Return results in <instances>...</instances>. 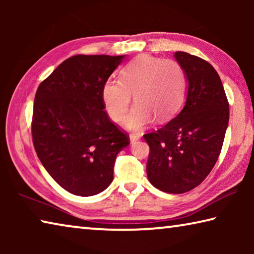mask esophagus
I'll return each mask as SVG.
<instances>
[{
	"instance_id": "1",
	"label": "esophagus",
	"mask_w": 254,
	"mask_h": 254,
	"mask_svg": "<svg viewBox=\"0 0 254 254\" xmlns=\"http://www.w3.org/2000/svg\"><path fill=\"white\" fill-rule=\"evenodd\" d=\"M141 137V135L139 134V133H131L130 134V141H131V143H133V142H135V141H137Z\"/></svg>"
}]
</instances>
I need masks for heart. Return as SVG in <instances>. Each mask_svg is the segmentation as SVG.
I'll list each match as a JSON object with an SVG mask.
<instances>
[{
	"instance_id": "1",
	"label": "heart",
	"mask_w": 254,
	"mask_h": 254,
	"mask_svg": "<svg viewBox=\"0 0 254 254\" xmlns=\"http://www.w3.org/2000/svg\"><path fill=\"white\" fill-rule=\"evenodd\" d=\"M187 77L174 59L142 55L120 70L119 80H107L102 98L112 121L122 122L133 101L136 103L127 118L126 127L140 130L151 123L170 119L182 106Z\"/></svg>"
}]
</instances>
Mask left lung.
I'll return each instance as SVG.
<instances>
[{"instance_id":"left-lung-1","label":"left lung","mask_w":254,"mask_h":254,"mask_svg":"<svg viewBox=\"0 0 254 254\" xmlns=\"http://www.w3.org/2000/svg\"><path fill=\"white\" fill-rule=\"evenodd\" d=\"M188 79L179 114L143 137L149 144V182L159 190L183 194L207 177L220 156L229 124V102L217 71L206 60L177 51Z\"/></svg>"}]
</instances>
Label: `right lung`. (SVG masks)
<instances>
[{"mask_svg": "<svg viewBox=\"0 0 254 254\" xmlns=\"http://www.w3.org/2000/svg\"><path fill=\"white\" fill-rule=\"evenodd\" d=\"M124 56L76 55L45 80L34 97L32 141L56 183L77 196H93L113 180L127 133L104 111L103 86Z\"/></svg>", "mask_w": 254, "mask_h": 254, "instance_id": "right-lung-1", "label": "right lung"}]
</instances>
